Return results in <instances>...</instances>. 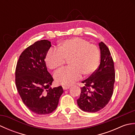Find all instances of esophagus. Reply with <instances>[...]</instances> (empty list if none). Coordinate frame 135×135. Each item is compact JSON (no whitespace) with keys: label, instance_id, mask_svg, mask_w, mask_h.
<instances>
[{"label":"esophagus","instance_id":"34e87169","mask_svg":"<svg viewBox=\"0 0 135 135\" xmlns=\"http://www.w3.org/2000/svg\"><path fill=\"white\" fill-rule=\"evenodd\" d=\"M62 88H63V89H64V90H67L70 88V86H63Z\"/></svg>","mask_w":135,"mask_h":135}]
</instances>
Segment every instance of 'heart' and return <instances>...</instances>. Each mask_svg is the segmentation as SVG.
Segmentation results:
<instances>
[{
	"instance_id": "heart-1",
	"label": "heart",
	"mask_w": 135,
	"mask_h": 135,
	"mask_svg": "<svg viewBox=\"0 0 135 135\" xmlns=\"http://www.w3.org/2000/svg\"><path fill=\"white\" fill-rule=\"evenodd\" d=\"M59 49L51 48L45 58L47 67L57 69L69 60L70 66L56 71L54 77L58 84L71 85L82 78L89 76L97 70L100 61V51L96 45L84 39L74 38L63 41Z\"/></svg>"
}]
</instances>
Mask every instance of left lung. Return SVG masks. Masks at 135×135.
<instances>
[{
	"label": "left lung",
	"mask_w": 135,
	"mask_h": 135,
	"mask_svg": "<svg viewBox=\"0 0 135 135\" xmlns=\"http://www.w3.org/2000/svg\"><path fill=\"white\" fill-rule=\"evenodd\" d=\"M101 60L99 68L82 82L85 85L77 103L82 110L95 113L107 105L113 94L115 69L110 51L104 43H99Z\"/></svg>",
	"instance_id": "8db88e82"
}]
</instances>
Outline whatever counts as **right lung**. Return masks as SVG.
Wrapping results in <instances>:
<instances>
[{
    "label": "right lung",
    "instance_id": "right-lung-1",
    "mask_svg": "<svg viewBox=\"0 0 135 135\" xmlns=\"http://www.w3.org/2000/svg\"><path fill=\"white\" fill-rule=\"evenodd\" d=\"M51 42L41 40L22 51L16 68L17 89L24 104L39 115L50 114L56 110L63 93L61 86L51 88L53 78L45 61Z\"/></svg>",
    "mask_w": 135,
    "mask_h": 135
}]
</instances>
